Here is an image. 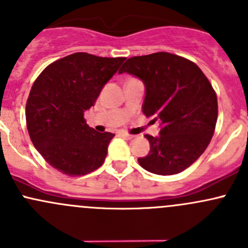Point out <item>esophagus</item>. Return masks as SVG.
<instances>
[{
  "label": "esophagus",
  "instance_id": "1",
  "mask_svg": "<svg viewBox=\"0 0 248 248\" xmlns=\"http://www.w3.org/2000/svg\"><path fill=\"white\" fill-rule=\"evenodd\" d=\"M121 137L122 138H124V139H127V140H131V139H133L134 138V136H131V134H128V133H126V132H121Z\"/></svg>",
  "mask_w": 248,
  "mask_h": 248
}]
</instances>
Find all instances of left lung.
Returning a JSON list of instances; mask_svg holds the SVG:
<instances>
[{
  "mask_svg": "<svg viewBox=\"0 0 248 248\" xmlns=\"http://www.w3.org/2000/svg\"><path fill=\"white\" fill-rule=\"evenodd\" d=\"M139 78L145 86L142 112L161 121L158 137L146 134L150 151L140 167L157 175H174L193 164L211 141L217 96L202 69L189 60L155 52L127 60L119 71Z\"/></svg>",
  "mask_w": 248,
  "mask_h": 248,
  "instance_id": "obj_1",
  "label": "left lung"
}]
</instances>
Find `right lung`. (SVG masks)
<instances>
[{"label":"right lung","mask_w":248,"mask_h":248,"mask_svg":"<svg viewBox=\"0 0 248 248\" xmlns=\"http://www.w3.org/2000/svg\"><path fill=\"white\" fill-rule=\"evenodd\" d=\"M124 57L68 55L49 64L36 79L26 103V124L37 151L52 168L80 176L103 164L115 134L89 127L84 112Z\"/></svg>","instance_id":"obj_1"}]
</instances>
